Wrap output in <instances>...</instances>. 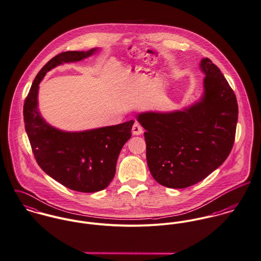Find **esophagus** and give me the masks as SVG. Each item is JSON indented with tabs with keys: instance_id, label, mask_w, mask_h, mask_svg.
Wrapping results in <instances>:
<instances>
[{
	"instance_id": "esophagus-1",
	"label": "esophagus",
	"mask_w": 261,
	"mask_h": 261,
	"mask_svg": "<svg viewBox=\"0 0 261 261\" xmlns=\"http://www.w3.org/2000/svg\"><path fill=\"white\" fill-rule=\"evenodd\" d=\"M142 133H143L142 126L138 122H135L134 125L132 126V134L133 135H141Z\"/></svg>"
}]
</instances>
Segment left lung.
I'll list each match as a JSON object with an SVG mask.
<instances>
[{
  "mask_svg": "<svg viewBox=\"0 0 261 261\" xmlns=\"http://www.w3.org/2000/svg\"><path fill=\"white\" fill-rule=\"evenodd\" d=\"M201 98L183 110L137 115L145 129L146 158L153 178L168 188H186L216 170L234 143L238 105L235 94L210 59Z\"/></svg>",
  "mask_w": 261,
  "mask_h": 261,
  "instance_id": "left-lung-1",
  "label": "left lung"
}]
</instances>
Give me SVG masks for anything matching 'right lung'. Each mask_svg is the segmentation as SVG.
Here are the masks:
<instances>
[{
    "mask_svg": "<svg viewBox=\"0 0 261 261\" xmlns=\"http://www.w3.org/2000/svg\"><path fill=\"white\" fill-rule=\"evenodd\" d=\"M99 51H68L51 59L36 76L24 104L25 129L39 166L65 187L79 192L105 189L116 172L117 159L131 137L134 120L114 126L68 132L45 121L38 109L39 84L64 63L78 62Z\"/></svg>",
    "mask_w": 261,
    "mask_h": 261,
    "instance_id": "1",
    "label": "right lung"
}]
</instances>
